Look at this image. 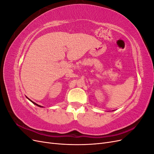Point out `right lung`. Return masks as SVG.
<instances>
[{
    "label": "right lung",
    "instance_id": "add662e5",
    "mask_svg": "<svg viewBox=\"0 0 154 154\" xmlns=\"http://www.w3.org/2000/svg\"><path fill=\"white\" fill-rule=\"evenodd\" d=\"M27 99H28V100H29V101H31L32 102V103H33V104H35V105H36V106H40V107H43L42 106H41V105H38V104H36V103H35V102H33V101H31V100H29V98H28V97H27Z\"/></svg>",
    "mask_w": 154,
    "mask_h": 154
}]
</instances>
